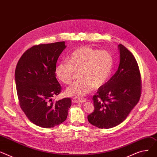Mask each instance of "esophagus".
<instances>
[{"mask_svg":"<svg viewBox=\"0 0 157 157\" xmlns=\"http://www.w3.org/2000/svg\"><path fill=\"white\" fill-rule=\"evenodd\" d=\"M72 101L75 103H84L86 101V99L84 98H81V99H77V98H73Z\"/></svg>","mask_w":157,"mask_h":157,"instance_id":"esophagus-1","label":"esophagus"}]
</instances>
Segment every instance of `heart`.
<instances>
[{
	"label": "heart",
	"mask_w": 157,
	"mask_h": 157,
	"mask_svg": "<svg viewBox=\"0 0 157 157\" xmlns=\"http://www.w3.org/2000/svg\"><path fill=\"white\" fill-rule=\"evenodd\" d=\"M113 68V58L107 51H98L89 46H82L72 51L67 63L56 67V74L65 84L71 82L75 72H79L80 80L75 82L66 90L70 96L82 98L93 87H99L108 80Z\"/></svg>",
	"instance_id": "1"
}]
</instances>
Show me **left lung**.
<instances>
[{
    "mask_svg": "<svg viewBox=\"0 0 157 157\" xmlns=\"http://www.w3.org/2000/svg\"><path fill=\"white\" fill-rule=\"evenodd\" d=\"M118 70L98 89L93 98L94 112L87 116L90 124L109 128L122 123L140 100L141 91L140 71L133 54L122 44L118 45Z\"/></svg>",
    "mask_w": 157,
    "mask_h": 157,
    "instance_id": "left-lung-1",
    "label": "left lung"
}]
</instances>
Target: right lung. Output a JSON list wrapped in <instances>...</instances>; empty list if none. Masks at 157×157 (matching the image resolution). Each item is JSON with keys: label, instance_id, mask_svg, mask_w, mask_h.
<instances>
[{"label": "right lung", "instance_id": "1", "mask_svg": "<svg viewBox=\"0 0 157 157\" xmlns=\"http://www.w3.org/2000/svg\"><path fill=\"white\" fill-rule=\"evenodd\" d=\"M66 47L64 42L35 45L22 55L16 65L15 82L20 107L32 123L43 128L63 123L71 105L69 98L52 100L61 90L55 71Z\"/></svg>", "mask_w": 157, "mask_h": 157}]
</instances>
